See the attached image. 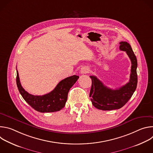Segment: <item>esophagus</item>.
<instances>
[{
	"mask_svg": "<svg viewBox=\"0 0 153 153\" xmlns=\"http://www.w3.org/2000/svg\"><path fill=\"white\" fill-rule=\"evenodd\" d=\"M90 68H89L88 67H82V68H81V70H80V73H81L82 74H86V73H90Z\"/></svg>",
	"mask_w": 153,
	"mask_h": 153,
	"instance_id": "obj_1",
	"label": "esophagus"
}]
</instances>
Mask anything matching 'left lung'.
<instances>
[{
	"label": "left lung",
	"instance_id": "1",
	"mask_svg": "<svg viewBox=\"0 0 153 153\" xmlns=\"http://www.w3.org/2000/svg\"><path fill=\"white\" fill-rule=\"evenodd\" d=\"M119 48L125 51L131 62L129 82L120 88L112 90L108 88L96 76H91L92 85L90 97L94 107L101 110L109 111L123 106L131 97L137 84V61L131 47L127 42H120Z\"/></svg>",
	"mask_w": 153,
	"mask_h": 153
}]
</instances>
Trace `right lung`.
I'll return each instance as SVG.
<instances>
[{
    "label": "right lung",
    "instance_id": "1",
    "mask_svg": "<svg viewBox=\"0 0 153 153\" xmlns=\"http://www.w3.org/2000/svg\"><path fill=\"white\" fill-rule=\"evenodd\" d=\"M79 76L74 75L61 80L50 93L42 96H34L26 91L21 85L17 70L16 83L19 93L24 99L35 110L40 113H52L60 111L65 106L70 88Z\"/></svg>",
    "mask_w": 153,
    "mask_h": 153
}]
</instances>
